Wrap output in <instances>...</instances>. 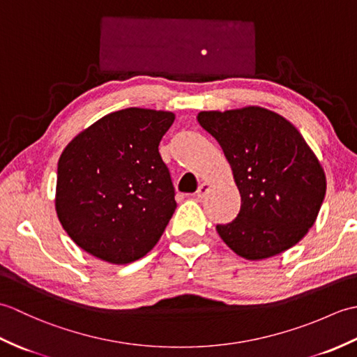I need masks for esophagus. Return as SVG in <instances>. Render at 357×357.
<instances>
[{
  "label": "esophagus",
  "instance_id": "34e87169",
  "mask_svg": "<svg viewBox=\"0 0 357 357\" xmlns=\"http://www.w3.org/2000/svg\"><path fill=\"white\" fill-rule=\"evenodd\" d=\"M208 190H210V184L202 183V184L198 187V192H196V196H198V198H204V196H206V195L208 193Z\"/></svg>",
  "mask_w": 357,
  "mask_h": 357
}]
</instances>
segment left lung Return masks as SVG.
I'll return each instance as SVG.
<instances>
[{
    "mask_svg": "<svg viewBox=\"0 0 357 357\" xmlns=\"http://www.w3.org/2000/svg\"><path fill=\"white\" fill-rule=\"evenodd\" d=\"M198 123L219 142L241 193V210L219 236L250 261L285 252L305 236L325 196V174L291 123L262 107L201 112Z\"/></svg>",
    "mask_w": 357,
    "mask_h": 357,
    "instance_id": "1",
    "label": "left lung"
}]
</instances>
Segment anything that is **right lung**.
Wrapping results in <instances>:
<instances>
[{
	"label": "right lung",
	"instance_id": "right-lung-1",
	"mask_svg": "<svg viewBox=\"0 0 357 357\" xmlns=\"http://www.w3.org/2000/svg\"><path fill=\"white\" fill-rule=\"evenodd\" d=\"M172 112L130 107L96 121L63 151L56 213L75 244L110 264L146 256L176 201L159 142Z\"/></svg>",
	"mask_w": 357,
	"mask_h": 357
}]
</instances>
